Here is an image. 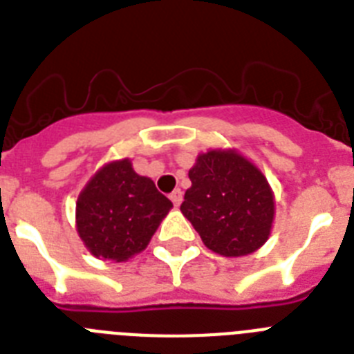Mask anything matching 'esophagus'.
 <instances>
[{
  "label": "esophagus",
  "instance_id": "esophagus-1",
  "mask_svg": "<svg viewBox=\"0 0 354 354\" xmlns=\"http://www.w3.org/2000/svg\"><path fill=\"white\" fill-rule=\"evenodd\" d=\"M182 200H183V192L180 191V189H176V191L171 192V201L174 203V207H180Z\"/></svg>",
  "mask_w": 354,
  "mask_h": 354
}]
</instances>
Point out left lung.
Listing matches in <instances>:
<instances>
[{
	"mask_svg": "<svg viewBox=\"0 0 354 354\" xmlns=\"http://www.w3.org/2000/svg\"><path fill=\"white\" fill-rule=\"evenodd\" d=\"M182 214L209 250L243 257L268 241L275 198L261 169L236 149L198 154Z\"/></svg>",
	"mask_w": 354,
	"mask_h": 354,
	"instance_id": "8db88e82",
	"label": "left lung"
}]
</instances>
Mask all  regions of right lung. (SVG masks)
I'll return each instance as SVG.
<instances>
[{
    "instance_id": "right-lung-1",
    "label": "right lung",
    "mask_w": 354,
    "mask_h": 354,
    "mask_svg": "<svg viewBox=\"0 0 354 354\" xmlns=\"http://www.w3.org/2000/svg\"><path fill=\"white\" fill-rule=\"evenodd\" d=\"M171 209V200L151 178L136 174L131 160H115L95 172L77 198V232L97 259L122 263L147 248Z\"/></svg>"
}]
</instances>
